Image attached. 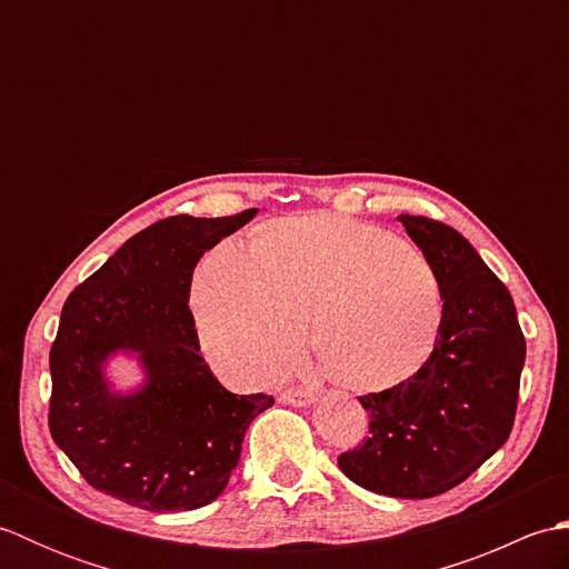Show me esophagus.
Returning <instances> with one entry per match:
<instances>
[{"label": "esophagus", "instance_id": "1", "mask_svg": "<svg viewBox=\"0 0 569 569\" xmlns=\"http://www.w3.org/2000/svg\"><path fill=\"white\" fill-rule=\"evenodd\" d=\"M278 401L286 403V406L303 408V406H310L312 401H316V393L308 391V389H288V391L281 393V398H278Z\"/></svg>", "mask_w": 569, "mask_h": 569}]
</instances>
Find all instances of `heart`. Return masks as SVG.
<instances>
[{
  "label": "heart",
  "instance_id": "heart-1",
  "mask_svg": "<svg viewBox=\"0 0 569 569\" xmlns=\"http://www.w3.org/2000/svg\"><path fill=\"white\" fill-rule=\"evenodd\" d=\"M202 349L241 381H266L312 342L357 389H391L428 365L445 318L440 276L426 253L386 229L306 214L229 237L192 276Z\"/></svg>",
  "mask_w": 569,
  "mask_h": 569
}]
</instances>
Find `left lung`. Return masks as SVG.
<instances>
[{
  "label": "left lung",
  "mask_w": 569,
  "mask_h": 569,
  "mask_svg": "<svg viewBox=\"0 0 569 569\" xmlns=\"http://www.w3.org/2000/svg\"><path fill=\"white\" fill-rule=\"evenodd\" d=\"M398 220L440 276L442 330L416 377L359 396L371 435L337 465L381 497L430 499L509 440L526 340L509 288L457 229L413 214Z\"/></svg>",
  "instance_id": "8db88e82"
}]
</instances>
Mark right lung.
<instances>
[{
    "label": "right lung",
    "mask_w": 569,
    "mask_h": 569,
    "mask_svg": "<svg viewBox=\"0 0 569 569\" xmlns=\"http://www.w3.org/2000/svg\"><path fill=\"white\" fill-rule=\"evenodd\" d=\"M176 214L127 239L60 312L51 347L56 445L88 485L143 511H192L224 491L251 420L273 406L237 396L200 357L188 308L204 251L257 217ZM114 356L134 358L144 381L117 392Z\"/></svg>",
    "instance_id": "obj_1"
}]
</instances>
